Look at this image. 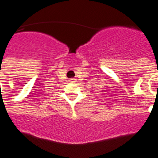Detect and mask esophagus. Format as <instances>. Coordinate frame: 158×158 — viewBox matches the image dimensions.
Segmentation results:
<instances>
[{"label":"esophagus","instance_id":"34e87169","mask_svg":"<svg viewBox=\"0 0 158 158\" xmlns=\"http://www.w3.org/2000/svg\"><path fill=\"white\" fill-rule=\"evenodd\" d=\"M69 80H70V81H74V79H69Z\"/></svg>","mask_w":158,"mask_h":158}]
</instances>
